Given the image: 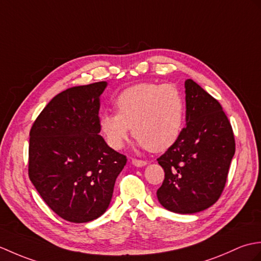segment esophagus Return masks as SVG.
<instances>
[{"label":"esophagus","mask_w":261,"mask_h":261,"mask_svg":"<svg viewBox=\"0 0 261 261\" xmlns=\"http://www.w3.org/2000/svg\"><path fill=\"white\" fill-rule=\"evenodd\" d=\"M132 163L133 165H135L137 167H142V166H145L147 164L146 161L144 160H138V159H132Z\"/></svg>","instance_id":"obj_1"}]
</instances>
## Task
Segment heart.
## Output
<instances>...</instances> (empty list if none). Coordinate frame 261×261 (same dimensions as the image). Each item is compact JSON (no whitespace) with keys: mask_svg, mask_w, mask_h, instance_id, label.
Masks as SVG:
<instances>
[{"mask_svg":"<svg viewBox=\"0 0 261 261\" xmlns=\"http://www.w3.org/2000/svg\"><path fill=\"white\" fill-rule=\"evenodd\" d=\"M117 114L100 116L99 126L108 145L120 149L130 127L138 143L152 152L171 147L183 128L185 101L173 84L142 83L128 87L115 100Z\"/></svg>","mask_w":261,"mask_h":261,"instance_id":"heart-1","label":"heart"}]
</instances>
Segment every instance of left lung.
Segmentation results:
<instances>
[{
  "label": "left lung",
  "mask_w": 261,
  "mask_h": 261,
  "mask_svg": "<svg viewBox=\"0 0 261 261\" xmlns=\"http://www.w3.org/2000/svg\"><path fill=\"white\" fill-rule=\"evenodd\" d=\"M187 126L158 159L165 172L158 199L175 213H196L216 203L227 182L236 142L220 102L192 79L185 82Z\"/></svg>",
  "instance_id": "8db88e82"
}]
</instances>
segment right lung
Segmentation results:
<instances>
[{
    "label": "right lung",
    "mask_w": 261,
    "mask_h": 261,
    "mask_svg": "<svg viewBox=\"0 0 261 261\" xmlns=\"http://www.w3.org/2000/svg\"><path fill=\"white\" fill-rule=\"evenodd\" d=\"M106 86L60 92L30 130L29 177L50 209L69 222H89L107 210L127 162L99 135V97Z\"/></svg>",
    "instance_id": "right-lung-1"
}]
</instances>
